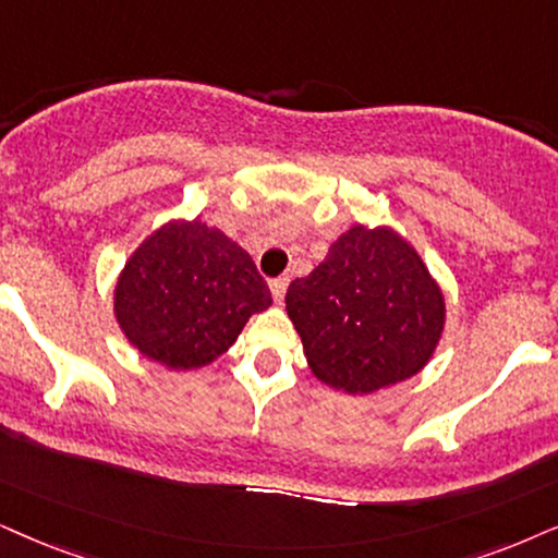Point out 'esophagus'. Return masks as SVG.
I'll return each mask as SVG.
<instances>
[{
  "mask_svg": "<svg viewBox=\"0 0 558 558\" xmlns=\"http://www.w3.org/2000/svg\"><path fill=\"white\" fill-rule=\"evenodd\" d=\"M270 291H272V299H275V301L283 303L286 291H288V278H275V280H270Z\"/></svg>",
  "mask_w": 558,
  "mask_h": 558,
  "instance_id": "34e87169",
  "label": "esophagus"
}]
</instances>
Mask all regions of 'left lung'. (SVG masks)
<instances>
[{
    "label": "left lung",
    "mask_w": 558,
    "mask_h": 558,
    "mask_svg": "<svg viewBox=\"0 0 558 558\" xmlns=\"http://www.w3.org/2000/svg\"><path fill=\"white\" fill-rule=\"evenodd\" d=\"M286 308L314 376L348 393H373L425 368L440 340L446 301L417 252L391 229L352 227Z\"/></svg>",
    "instance_id": "1"
}]
</instances>
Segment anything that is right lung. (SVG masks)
<instances>
[{"mask_svg": "<svg viewBox=\"0 0 558 558\" xmlns=\"http://www.w3.org/2000/svg\"><path fill=\"white\" fill-rule=\"evenodd\" d=\"M270 288L242 246L201 221L167 223L125 263L116 316L133 348L167 368H201L227 352Z\"/></svg>", "mask_w": 558, "mask_h": 558, "instance_id": "obj_1", "label": "right lung"}]
</instances>
